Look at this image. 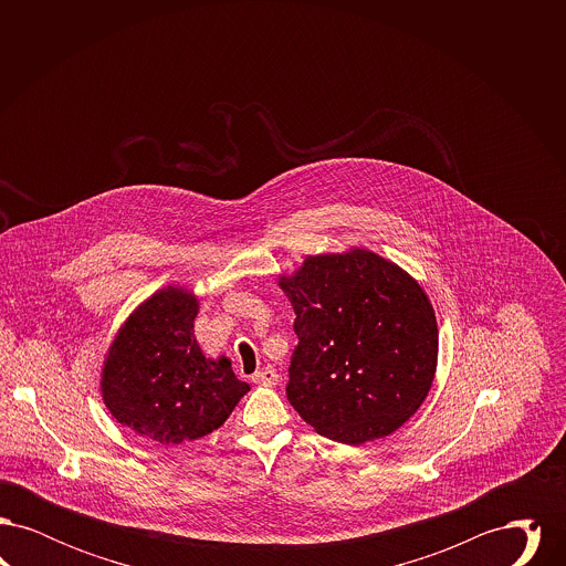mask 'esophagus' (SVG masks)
<instances>
[{
    "label": "esophagus",
    "instance_id": "obj_1",
    "mask_svg": "<svg viewBox=\"0 0 566 566\" xmlns=\"http://www.w3.org/2000/svg\"><path fill=\"white\" fill-rule=\"evenodd\" d=\"M252 381L259 384V386H275L280 381V376H277V371L273 367H265V369H261V371H256L252 376Z\"/></svg>",
    "mask_w": 566,
    "mask_h": 566
}]
</instances>
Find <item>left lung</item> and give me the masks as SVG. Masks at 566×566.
Masks as SVG:
<instances>
[{"label":"left lung","instance_id":"8db88e82","mask_svg":"<svg viewBox=\"0 0 566 566\" xmlns=\"http://www.w3.org/2000/svg\"><path fill=\"white\" fill-rule=\"evenodd\" d=\"M280 289L298 337L286 397L314 431L360 446L397 431L427 399L439 331L431 301L376 252L307 256Z\"/></svg>","mask_w":566,"mask_h":566}]
</instances>
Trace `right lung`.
Segmentation results:
<instances>
[{
  "instance_id": "right-lung-1",
  "label": "right lung",
  "mask_w": 566,
  "mask_h": 566,
  "mask_svg": "<svg viewBox=\"0 0 566 566\" xmlns=\"http://www.w3.org/2000/svg\"><path fill=\"white\" fill-rule=\"evenodd\" d=\"M197 296L167 286L146 298L109 346L102 395L123 427L178 446L224 424L250 386L227 356L206 358L195 339Z\"/></svg>"
}]
</instances>
